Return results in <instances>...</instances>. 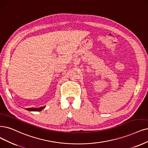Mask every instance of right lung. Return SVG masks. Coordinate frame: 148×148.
<instances>
[{
  "instance_id": "obj_1",
  "label": "right lung",
  "mask_w": 148,
  "mask_h": 148,
  "mask_svg": "<svg viewBox=\"0 0 148 148\" xmlns=\"http://www.w3.org/2000/svg\"><path fill=\"white\" fill-rule=\"evenodd\" d=\"M45 108V106L44 107H41L40 108H26L27 110L28 111H34V112H40L41 110H42V109H44Z\"/></svg>"
}]
</instances>
